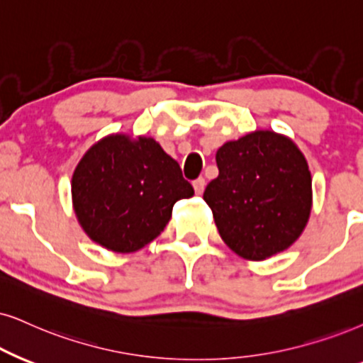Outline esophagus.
<instances>
[{
  "instance_id": "obj_1",
  "label": "esophagus",
  "mask_w": 363,
  "mask_h": 363,
  "mask_svg": "<svg viewBox=\"0 0 363 363\" xmlns=\"http://www.w3.org/2000/svg\"><path fill=\"white\" fill-rule=\"evenodd\" d=\"M192 186H194L196 194H203V191H204V187H206V181H204V177L196 179V181L192 182Z\"/></svg>"
}]
</instances>
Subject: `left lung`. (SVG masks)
Segmentation results:
<instances>
[{"mask_svg":"<svg viewBox=\"0 0 363 363\" xmlns=\"http://www.w3.org/2000/svg\"><path fill=\"white\" fill-rule=\"evenodd\" d=\"M219 176L204 201L223 241L236 255L261 261L290 247L308 223L311 176L288 137L251 132L216 152Z\"/></svg>","mask_w":363,"mask_h":363,"instance_id":"1","label":"left lung"}]
</instances>
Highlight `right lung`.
<instances>
[{
    "label": "right lung",
    "mask_w": 363,
    "mask_h": 363,
    "mask_svg": "<svg viewBox=\"0 0 363 363\" xmlns=\"http://www.w3.org/2000/svg\"><path fill=\"white\" fill-rule=\"evenodd\" d=\"M194 189L150 137L113 134L86 150L72 177L73 209L91 241L134 253L164 231L179 199Z\"/></svg>",
    "instance_id": "right-lung-1"
}]
</instances>
